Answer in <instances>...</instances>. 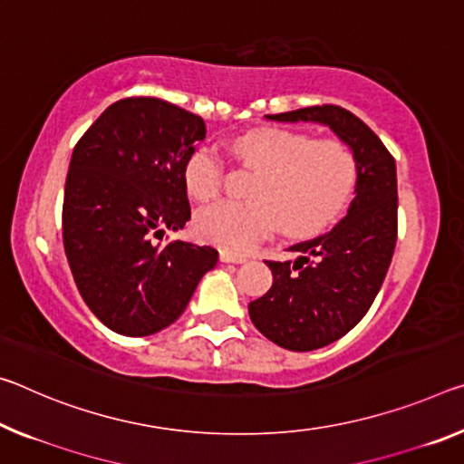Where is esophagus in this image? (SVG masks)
Masks as SVG:
<instances>
[{"label":"esophagus","mask_w":464,"mask_h":464,"mask_svg":"<svg viewBox=\"0 0 464 464\" xmlns=\"http://www.w3.org/2000/svg\"><path fill=\"white\" fill-rule=\"evenodd\" d=\"M220 262H227V264H244L246 258L244 256H237V254H231V252H220Z\"/></svg>","instance_id":"obj_1"}]
</instances>
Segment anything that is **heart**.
<instances>
[{"label":"heart","instance_id":"obj_1","mask_svg":"<svg viewBox=\"0 0 464 464\" xmlns=\"http://www.w3.org/2000/svg\"><path fill=\"white\" fill-rule=\"evenodd\" d=\"M231 150L260 171L249 202H215L196 212L194 231L225 252L246 254L278 227L293 239L328 231L355 200L359 160L341 140H314L301 131L258 128L237 136ZM223 163L215 149L198 146L183 165V186L194 200L220 192Z\"/></svg>","mask_w":464,"mask_h":464}]
</instances>
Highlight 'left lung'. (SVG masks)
I'll return each mask as SVG.
<instances>
[{
	"instance_id": "obj_1",
	"label": "left lung",
	"mask_w": 464,
	"mask_h": 464,
	"mask_svg": "<svg viewBox=\"0 0 464 464\" xmlns=\"http://www.w3.org/2000/svg\"><path fill=\"white\" fill-rule=\"evenodd\" d=\"M272 121L328 126L355 152L359 189L333 231L291 246L295 262H266L272 286L249 304L254 326L278 347L314 351L338 341L376 299L396 246V165L382 140L357 115L315 105L266 115Z\"/></svg>"
}]
</instances>
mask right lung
<instances>
[{
  "mask_svg": "<svg viewBox=\"0 0 464 464\" xmlns=\"http://www.w3.org/2000/svg\"><path fill=\"white\" fill-rule=\"evenodd\" d=\"M206 136L202 117L154 97L109 105L72 152L63 247L97 318L123 336L173 324L218 262L208 246L169 241L192 217L183 165Z\"/></svg>",
  "mask_w": 464,
  "mask_h": 464,
  "instance_id": "obj_1",
  "label": "right lung"
}]
</instances>
